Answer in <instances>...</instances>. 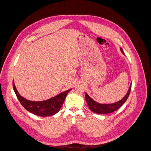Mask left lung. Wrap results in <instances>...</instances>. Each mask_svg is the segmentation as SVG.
Returning <instances> with one entry per match:
<instances>
[{
    "mask_svg": "<svg viewBox=\"0 0 151 151\" xmlns=\"http://www.w3.org/2000/svg\"><path fill=\"white\" fill-rule=\"evenodd\" d=\"M122 52L124 54L123 50L120 48ZM132 88V84L130 86L129 89L128 91L127 94L125 96V97L119 101H117L115 103L112 104H100L97 102H96L93 99H91L89 96L86 93V102L88 103V106L89 109L93 112L95 113H98V114H107V113H110L112 112H114L116 111L118 108H120L122 105L125 103L127 99H128L129 96V94L131 91Z\"/></svg>",
    "mask_w": 151,
    "mask_h": 151,
    "instance_id": "1",
    "label": "left lung"
}]
</instances>
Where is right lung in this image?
Returning a JSON list of instances; mask_svg holds the SVG:
<instances>
[{"instance_id": "add662e5", "label": "right lung", "mask_w": 151, "mask_h": 151, "mask_svg": "<svg viewBox=\"0 0 151 151\" xmlns=\"http://www.w3.org/2000/svg\"><path fill=\"white\" fill-rule=\"evenodd\" d=\"M13 89L16 96L27 111L34 115L40 116H48L53 115L60 110L68 93L71 89L58 94L56 96L43 101H32L22 97L17 91L14 83H13Z\"/></svg>"}]
</instances>
